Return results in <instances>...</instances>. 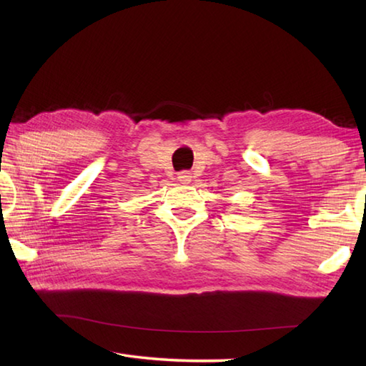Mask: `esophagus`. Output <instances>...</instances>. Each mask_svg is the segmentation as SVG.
I'll return each mask as SVG.
<instances>
[{
    "instance_id": "34e87169",
    "label": "esophagus",
    "mask_w": 366,
    "mask_h": 366,
    "mask_svg": "<svg viewBox=\"0 0 366 366\" xmlns=\"http://www.w3.org/2000/svg\"><path fill=\"white\" fill-rule=\"evenodd\" d=\"M177 179H179V182H181V184H190L192 174L189 173V171H181V173L177 174Z\"/></svg>"
}]
</instances>
